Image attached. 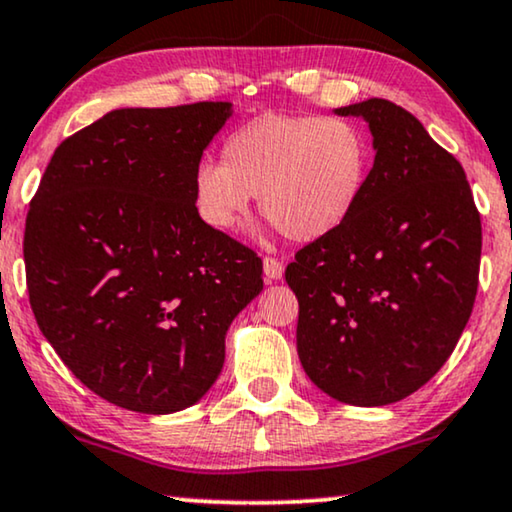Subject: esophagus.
I'll use <instances>...</instances> for the list:
<instances>
[{
    "instance_id": "obj_1",
    "label": "esophagus",
    "mask_w": 512,
    "mask_h": 512,
    "mask_svg": "<svg viewBox=\"0 0 512 512\" xmlns=\"http://www.w3.org/2000/svg\"><path fill=\"white\" fill-rule=\"evenodd\" d=\"M263 275L268 282H277V279H282V275H284V265L279 263L277 258L265 256L263 258Z\"/></svg>"
}]
</instances>
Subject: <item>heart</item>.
I'll return each instance as SVG.
<instances>
[{
    "mask_svg": "<svg viewBox=\"0 0 512 512\" xmlns=\"http://www.w3.org/2000/svg\"><path fill=\"white\" fill-rule=\"evenodd\" d=\"M370 170V146L354 123L328 116L263 114L226 139L221 165L202 160L195 207L209 226L233 233L251 195L293 242H317L345 226Z\"/></svg>",
    "mask_w": 512,
    "mask_h": 512,
    "instance_id": "heart-1",
    "label": "heart"
}]
</instances>
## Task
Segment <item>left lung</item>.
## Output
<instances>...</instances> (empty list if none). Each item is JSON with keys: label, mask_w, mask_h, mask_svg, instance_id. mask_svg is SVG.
Listing matches in <instances>:
<instances>
[{"label": "left lung", "mask_w": 512, "mask_h": 512, "mask_svg": "<svg viewBox=\"0 0 512 512\" xmlns=\"http://www.w3.org/2000/svg\"><path fill=\"white\" fill-rule=\"evenodd\" d=\"M359 116L375 163L345 226L286 268L305 373L335 401L377 408L424 387L450 359L478 293L482 226L464 167L410 111L380 97Z\"/></svg>", "instance_id": "left-lung-1"}]
</instances>
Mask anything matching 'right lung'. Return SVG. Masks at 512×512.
Returning a JSON list of instances; mask_svg holds the SVG:
<instances>
[{"instance_id": "add662e5", "label": "right lung", "mask_w": 512, "mask_h": 512, "mask_svg": "<svg viewBox=\"0 0 512 512\" xmlns=\"http://www.w3.org/2000/svg\"><path fill=\"white\" fill-rule=\"evenodd\" d=\"M230 102L114 109L55 149L25 221L34 319L118 408L170 415L216 382L263 261L200 219L193 177Z\"/></svg>"}]
</instances>
